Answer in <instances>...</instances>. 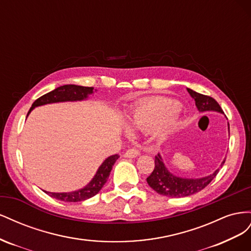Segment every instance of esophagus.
Masks as SVG:
<instances>
[{
  "instance_id": "esophagus-1",
  "label": "esophagus",
  "mask_w": 251,
  "mask_h": 251,
  "mask_svg": "<svg viewBox=\"0 0 251 251\" xmlns=\"http://www.w3.org/2000/svg\"><path fill=\"white\" fill-rule=\"evenodd\" d=\"M139 155V151L137 149H130L125 153V157L126 158H135Z\"/></svg>"
}]
</instances>
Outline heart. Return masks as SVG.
<instances>
[{
  "label": "heart",
  "instance_id": "1",
  "mask_svg": "<svg viewBox=\"0 0 251 251\" xmlns=\"http://www.w3.org/2000/svg\"><path fill=\"white\" fill-rule=\"evenodd\" d=\"M179 111L180 104L177 101L153 98L134 107L128 114L127 123L133 130L150 131L154 128V138L163 140L178 127Z\"/></svg>",
  "mask_w": 251,
  "mask_h": 251
}]
</instances>
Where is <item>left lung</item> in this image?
I'll return each instance as SVG.
<instances>
[{
  "label": "left lung",
  "mask_w": 251,
  "mask_h": 251,
  "mask_svg": "<svg viewBox=\"0 0 251 251\" xmlns=\"http://www.w3.org/2000/svg\"><path fill=\"white\" fill-rule=\"evenodd\" d=\"M187 92L195 100L196 107L199 110V112L214 111L218 113H223L220 104L212 97L197 93L192 89L188 88ZM225 158L221 165H220L221 168L223 166ZM219 171L220 169H217L214 173L208 175V176L201 178H182L172 174L165 166L161 155L158 154L155 157V169L153 173L147 178V181L148 184L159 195L172 197V198H182V197L191 196L202 191V189L206 187L210 183L211 180L217 176Z\"/></svg>",
  "instance_id": "obj_1"
}]
</instances>
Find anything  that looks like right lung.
<instances>
[{"instance_id":"right-lung-1","label":"right lung","mask_w":251,"mask_h":251,"mask_svg":"<svg viewBox=\"0 0 251 251\" xmlns=\"http://www.w3.org/2000/svg\"><path fill=\"white\" fill-rule=\"evenodd\" d=\"M94 88L92 87H82L76 85H65L60 86L54 89L51 92L41 96L40 98L32 103V107L30 108L27 117L31 111L40 105H45L49 103H56V102H66V101H81L86 100L89 98L90 95L94 93ZM119 156L112 155L108 157L105 160L101 163V165L98 168L94 177L92 178L89 183L83 186L82 188L77 189V191L69 192V193H50L45 192L48 194L50 197L64 202H79L92 198L93 196L98 194L102 186L107 182L110 173L114 163L116 162Z\"/></svg>"}]
</instances>
